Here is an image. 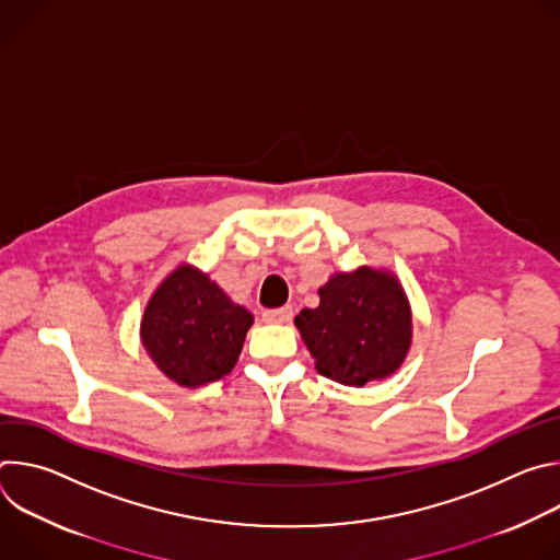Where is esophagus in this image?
<instances>
[{"mask_svg": "<svg viewBox=\"0 0 560 560\" xmlns=\"http://www.w3.org/2000/svg\"><path fill=\"white\" fill-rule=\"evenodd\" d=\"M292 314H294V310L290 305H283V307H277V310H266L264 322H268V324H288Z\"/></svg>", "mask_w": 560, "mask_h": 560, "instance_id": "34e87169", "label": "esophagus"}]
</instances>
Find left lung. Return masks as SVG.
<instances>
[{
    "mask_svg": "<svg viewBox=\"0 0 560 560\" xmlns=\"http://www.w3.org/2000/svg\"><path fill=\"white\" fill-rule=\"evenodd\" d=\"M318 296V307H305L294 318L318 374L343 385H365L401 365L412 339V316L394 277L372 268L341 272Z\"/></svg>",
    "mask_w": 560,
    "mask_h": 560,
    "instance_id": "8db88e82",
    "label": "left lung"
}]
</instances>
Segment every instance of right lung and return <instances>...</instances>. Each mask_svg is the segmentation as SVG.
I'll use <instances>...</instances> for the list:
<instances>
[{
	"label": "right lung",
	"instance_id": "1",
	"mask_svg": "<svg viewBox=\"0 0 560 560\" xmlns=\"http://www.w3.org/2000/svg\"><path fill=\"white\" fill-rule=\"evenodd\" d=\"M253 314L206 275L182 266L152 294L141 341L156 368L186 387L225 376L244 348Z\"/></svg>",
	"mask_w": 560,
	"mask_h": 560
}]
</instances>
